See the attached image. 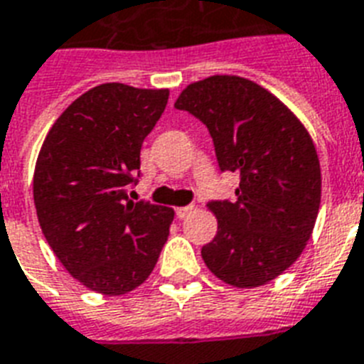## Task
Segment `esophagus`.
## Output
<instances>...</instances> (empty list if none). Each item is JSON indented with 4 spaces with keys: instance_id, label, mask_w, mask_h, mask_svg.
Masks as SVG:
<instances>
[{
    "instance_id": "34e87169",
    "label": "esophagus",
    "mask_w": 364,
    "mask_h": 364,
    "mask_svg": "<svg viewBox=\"0 0 364 364\" xmlns=\"http://www.w3.org/2000/svg\"><path fill=\"white\" fill-rule=\"evenodd\" d=\"M192 209H194V205H185V208H177L176 209V215L179 218H185V217H187V215H191Z\"/></svg>"
}]
</instances>
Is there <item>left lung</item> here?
<instances>
[{
    "label": "left lung",
    "mask_w": 364,
    "mask_h": 364,
    "mask_svg": "<svg viewBox=\"0 0 364 364\" xmlns=\"http://www.w3.org/2000/svg\"><path fill=\"white\" fill-rule=\"evenodd\" d=\"M209 129L218 166L237 172L235 202H209L217 235L202 258L217 279L258 288L295 264L309 243L321 200L316 146L299 117L249 78L209 76L176 100Z\"/></svg>",
    "instance_id": "left-lung-1"
}]
</instances>
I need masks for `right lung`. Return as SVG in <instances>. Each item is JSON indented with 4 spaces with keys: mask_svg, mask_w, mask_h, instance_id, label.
I'll use <instances>...</instances> for the list:
<instances>
[{
    "mask_svg": "<svg viewBox=\"0 0 364 364\" xmlns=\"http://www.w3.org/2000/svg\"><path fill=\"white\" fill-rule=\"evenodd\" d=\"M168 97V90L97 85L65 108L38 151L41 230L61 265L97 294L123 295L144 284L166 243L173 209L134 203L129 187Z\"/></svg>",
    "mask_w": 364,
    "mask_h": 364,
    "instance_id": "add662e5",
    "label": "right lung"
}]
</instances>
